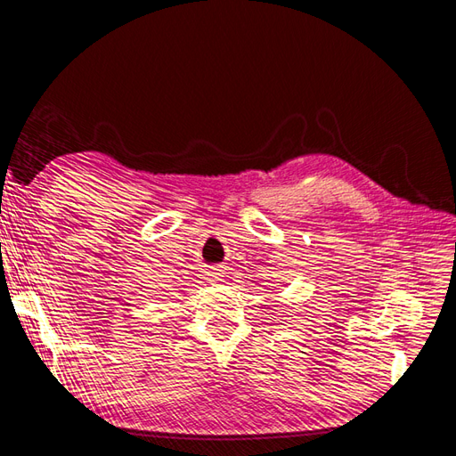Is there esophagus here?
<instances>
[{
	"mask_svg": "<svg viewBox=\"0 0 456 456\" xmlns=\"http://www.w3.org/2000/svg\"><path fill=\"white\" fill-rule=\"evenodd\" d=\"M207 280L209 281H223L224 278V266H209L205 272Z\"/></svg>",
	"mask_w": 456,
	"mask_h": 456,
	"instance_id": "1",
	"label": "esophagus"
}]
</instances>
